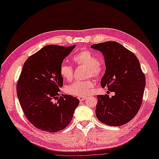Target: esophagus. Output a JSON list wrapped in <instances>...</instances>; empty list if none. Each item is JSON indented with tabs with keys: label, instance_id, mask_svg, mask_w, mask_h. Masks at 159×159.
<instances>
[{
	"label": "esophagus",
	"instance_id": "esophagus-1",
	"mask_svg": "<svg viewBox=\"0 0 159 159\" xmlns=\"http://www.w3.org/2000/svg\"><path fill=\"white\" fill-rule=\"evenodd\" d=\"M86 98V97H85V96H79V97H78V99H79L80 102L84 100Z\"/></svg>",
	"mask_w": 159,
	"mask_h": 159
}]
</instances>
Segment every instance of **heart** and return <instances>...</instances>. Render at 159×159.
I'll return each instance as SVG.
<instances>
[{
  "mask_svg": "<svg viewBox=\"0 0 159 159\" xmlns=\"http://www.w3.org/2000/svg\"><path fill=\"white\" fill-rule=\"evenodd\" d=\"M73 61L78 66L87 67L86 76H93L98 78L104 73V66L98 61L96 56L89 50H83L73 57ZM60 75L67 80H70L73 76V69L71 66L62 64L59 69ZM94 87L93 80L90 79L83 81H75L66 87L70 94L77 96H84L90 94Z\"/></svg>",
  "mask_w": 159,
  "mask_h": 159,
  "instance_id": "b5f03b06",
  "label": "heart"
}]
</instances>
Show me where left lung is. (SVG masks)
Returning a JSON list of instances; mask_svg holds the SVG:
<instances>
[{
    "mask_svg": "<svg viewBox=\"0 0 159 159\" xmlns=\"http://www.w3.org/2000/svg\"><path fill=\"white\" fill-rule=\"evenodd\" d=\"M90 47L99 50L104 57L106 72L101 86L115 93L111 98L107 94L97 96V118L107 125H124L135 116L142 103L145 76L139 61L134 53L116 42Z\"/></svg>",
    "mask_w": 159,
    "mask_h": 159,
    "instance_id": "left-lung-1",
    "label": "left lung"
}]
</instances>
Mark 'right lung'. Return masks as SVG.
I'll use <instances>...</instances> for the list:
<instances>
[{"instance_id":"1","label":"right lung","mask_w":159,"mask_h":159,"mask_svg":"<svg viewBox=\"0 0 159 159\" xmlns=\"http://www.w3.org/2000/svg\"><path fill=\"white\" fill-rule=\"evenodd\" d=\"M75 45H49L32 55L24 63L16 91L24 113L39 129L54 133L71 121L79 100L68 94L59 96L63 79L59 69Z\"/></svg>"}]
</instances>
